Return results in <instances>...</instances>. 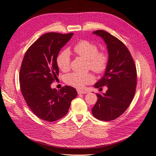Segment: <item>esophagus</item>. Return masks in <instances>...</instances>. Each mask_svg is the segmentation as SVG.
Here are the masks:
<instances>
[{
	"label": "esophagus",
	"mask_w": 156,
	"mask_h": 156,
	"mask_svg": "<svg viewBox=\"0 0 156 156\" xmlns=\"http://www.w3.org/2000/svg\"><path fill=\"white\" fill-rule=\"evenodd\" d=\"M77 93L79 94H87V92L84 91V90H78Z\"/></svg>",
	"instance_id": "1"
}]
</instances>
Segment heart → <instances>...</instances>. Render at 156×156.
<instances>
[{"label": "heart", "instance_id": "obj_1", "mask_svg": "<svg viewBox=\"0 0 156 156\" xmlns=\"http://www.w3.org/2000/svg\"><path fill=\"white\" fill-rule=\"evenodd\" d=\"M98 46L93 42L83 40L74 46L73 51L77 55L87 60L88 68L97 73L105 72L108 63L109 56L107 51H98ZM71 58L68 49L62 51L56 58V64L60 69L66 72L70 66ZM95 78L92 73H71L64 77L65 83L77 88H83L87 84L92 83Z\"/></svg>", "mask_w": 156, "mask_h": 156}]
</instances>
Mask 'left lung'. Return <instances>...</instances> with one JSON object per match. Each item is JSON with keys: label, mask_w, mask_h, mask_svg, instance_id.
<instances>
[{"label": "left lung", "mask_w": 156, "mask_h": 156, "mask_svg": "<svg viewBox=\"0 0 156 156\" xmlns=\"http://www.w3.org/2000/svg\"><path fill=\"white\" fill-rule=\"evenodd\" d=\"M93 34L104 40L109 63L104 75L94 87L108 88L105 94H96L97 102L92 108V115L103 121L113 120L126 111L135 96L136 70L130 52L122 42L109 33L98 30Z\"/></svg>", "instance_id": "8db88e82"}]
</instances>
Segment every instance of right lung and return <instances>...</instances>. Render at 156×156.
I'll return each mask as SVG.
<instances>
[{
	"mask_svg": "<svg viewBox=\"0 0 156 156\" xmlns=\"http://www.w3.org/2000/svg\"><path fill=\"white\" fill-rule=\"evenodd\" d=\"M73 35L46 33L30 45L23 60L20 72L22 95L33 113L47 122L64 116L77 96L72 87L65 86L59 90L51 88L59 73L56 58Z\"/></svg>",
	"mask_w": 156,
	"mask_h": 156,
	"instance_id": "add662e5",
	"label": "right lung"
}]
</instances>
